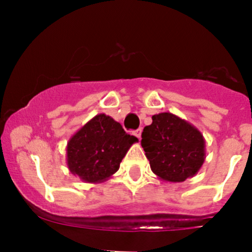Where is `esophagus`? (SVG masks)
Wrapping results in <instances>:
<instances>
[{"label": "esophagus", "instance_id": "obj_1", "mask_svg": "<svg viewBox=\"0 0 252 252\" xmlns=\"http://www.w3.org/2000/svg\"><path fill=\"white\" fill-rule=\"evenodd\" d=\"M141 129H138V130H135V131H134V135H135L136 136V138H138L139 139V140H140V138H141Z\"/></svg>", "mask_w": 252, "mask_h": 252}]
</instances>
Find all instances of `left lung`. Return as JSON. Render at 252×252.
I'll return each instance as SVG.
<instances>
[{
  "mask_svg": "<svg viewBox=\"0 0 252 252\" xmlns=\"http://www.w3.org/2000/svg\"><path fill=\"white\" fill-rule=\"evenodd\" d=\"M141 138L151 171L164 182H184L204 164V135L196 126L173 113L152 116V123L145 126Z\"/></svg>",
  "mask_w": 252,
  "mask_h": 252,
  "instance_id": "1",
  "label": "left lung"
}]
</instances>
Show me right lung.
I'll return each mask as SVG.
<instances>
[{
	"label": "right lung",
	"mask_w": 252,
	"mask_h": 252,
	"mask_svg": "<svg viewBox=\"0 0 252 252\" xmlns=\"http://www.w3.org/2000/svg\"><path fill=\"white\" fill-rule=\"evenodd\" d=\"M138 141L112 117L100 113L69 139L67 166L83 182L102 183L118 171L128 150Z\"/></svg>",
	"instance_id": "right-lung-1"
}]
</instances>
